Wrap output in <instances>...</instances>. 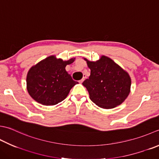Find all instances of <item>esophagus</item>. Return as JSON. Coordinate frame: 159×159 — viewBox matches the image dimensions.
Returning a JSON list of instances; mask_svg holds the SVG:
<instances>
[{
  "instance_id": "34e87169",
  "label": "esophagus",
  "mask_w": 159,
  "mask_h": 159,
  "mask_svg": "<svg viewBox=\"0 0 159 159\" xmlns=\"http://www.w3.org/2000/svg\"><path fill=\"white\" fill-rule=\"evenodd\" d=\"M85 78H86V76H83V79H82L81 80H80L79 82H80V83H83V82L84 81V80H85Z\"/></svg>"
}]
</instances>
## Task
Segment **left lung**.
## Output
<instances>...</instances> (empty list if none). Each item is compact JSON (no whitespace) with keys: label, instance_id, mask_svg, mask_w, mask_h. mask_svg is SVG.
<instances>
[{"label":"left lung","instance_id":"obj_1","mask_svg":"<svg viewBox=\"0 0 159 159\" xmlns=\"http://www.w3.org/2000/svg\"><path fill=\"white\" fill-rule=\"evenodd\" d=\"M83 58L91 70L89 79L83 83L91 101L103 109H112L125 101L131 88L129 74L105 56L96 61Z\"/></svg>","mask_w":159,"mask_h":159}]
</instances>
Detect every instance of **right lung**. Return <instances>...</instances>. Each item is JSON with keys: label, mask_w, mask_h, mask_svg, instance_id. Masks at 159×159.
<instances>
[{"label": "right lung", "mask_w": 159, "mask_h": 159, "mask_svg": "<svg viewBox=\"0 0 159 159\" xmlns=\"http://www.w3.org/2000/svg\"><path fill=\"white\" fill-rule=\"evenodd\" d=\"M75 58L63 61L52 55L30 68L27 74V89L31 97L43 105H54L63 101L79 83L65 70Z\"/></svg>", "instance_id": "right-lung-1"}]
</instances>
